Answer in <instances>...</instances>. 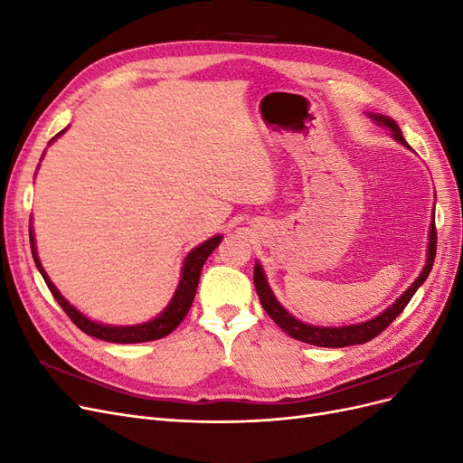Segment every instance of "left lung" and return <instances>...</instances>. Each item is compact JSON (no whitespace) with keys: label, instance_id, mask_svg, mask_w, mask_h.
Listing matches in <instances>:
<instances>
[{"label":"left lung","instance_id":"1","mask_svg":"<svg viewBox=\"0 0 463 463\" xmlns=\"http://www.w3.org/2000/svg\"><path fill=\"white\" fill-rule=\"evenodd\" d=\"M376 125L381 128H386L392 137L396 138L400 145H403L405 148H410V145L405 143V138L398 128V123L383 114H367ZM434 255H437V230H434V213H432V220L429 226V243H427V260L421 274L415 278V282L405 289L402 296L392 303L390 307L365 322H357V325H344V326H315V325H307V322L299 320L293 317L289 311L284 309V305L279 303L274 296L272 288L269 286V279H266L262 264L257 260L255 262V289L259 293L260 305L264 307V311L269 313V317L276 322V325L282 328L291 338H296L299 342L311 344V345H318V347H347V345H355V344H365L369 340H373L374 335L381 334L392 320H394L403 309L405 305L410 303V299L415 296V291L423 286V282L427 279L432 262H434Z\"/></svg>","mask_w":463,"mask_h":463}]
</instances>
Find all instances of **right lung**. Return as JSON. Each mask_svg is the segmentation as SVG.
I'll return each mask as SVG.
<instances>
[{"label": "right lung", "instance_id": "obj_1", "mask_svg": "<svg viewBox=\"0 0 463 463\" xmlns=\"http://www.w3.org/2000/svg\"><path fill=\"white\" fill-rule=\"evenodd\" d=\"M67 129V128H65ZM60 131L58 135H55L50 145L58 138L60 135L65 133ZM44 156V154H42ZM29 235H31V249H33V259L36 262V269L40 270L42 278H44L46 286L50 288L52 296L55 298V301L60 303L61 309L67 313V317L71 318L75 325L85 332L89 335H92V338H98V340H104V342H111V344H141V342H152V340H158V338H164V335H167L170 332H174L179 322L185 318V315L189 313L191 309V303L194 299V293H197V288H199V278H201V270L203 266L206 262V259L210 257V253L218 247V243L222 241L223 235H214L210 237V240H206L204 243H201L199 247L191 249L185 260H184V266H181V278H179V284H177V289L174 293L172 301L167 303L165 309L158 315L154 317L152 320H146V322H141V325H125V326H116V325H104V322H98V320H92L89 318L87 315H82L77 307H73L71 303H69L60 289L53 286V282L50 279V276L46 274L44 266H42L40 259H38V250H36V240H34V230H33V220H31V226H29Z\"/></svg>", "mask_w": 463, "mask_h": 463}]
</instances>
